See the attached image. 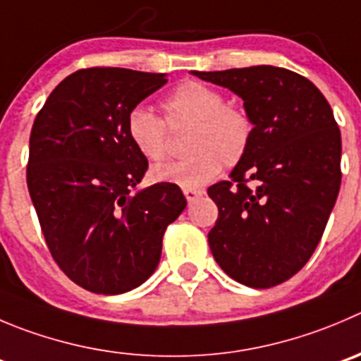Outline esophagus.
Wrapping results in <instances>:
<instances>
[{
	"label": "esophagus",
	"instance_id": "obj_1",
	"mask_svg": "<svg viewBox=\"0 0 361 361\" xmlns=\"http://www.w3.org/2000/svg\"><path fill=\"white\" fill-rule=\"evenodd\" d=\"M183 191H184V197H186V200L190 202V204L191 202L197 200L198 197H202V195H204V191L197 190V188H184Z\"/></svg>",
	"mask_w": 361,
	"mask_h": 361
}]
</instances>
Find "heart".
<instances>
[{
    "label": "heart",
    "mask_w": 361,
    "mask_h": 361,
    "mask_svg": "<svg viewBox=\"0 0 361 361\" xmlns=\"http://www.w3.org/2000/svg\"><path fill=\"white\" fill-rule=\"evenodd\" d=\"M163 118L143 106L127 113L126 133L133 147L149 163H163L170 154V129L186 135L188 154L183 159L156 168L159 183L200 188L211 183L221 166L234 168L252 145L255 123L248 109L226 102L225 94L202 81H184L161 101Z\"/></svg>",
    "instance_id": "obj_1"
}]
</instances>
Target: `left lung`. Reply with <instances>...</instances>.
Returning <instances> with one entry per match:
<instances>
[{
  "label": "left lung",
  "instance_id": "left-lung-1",
  "mask_svg": "<svg viewBox=\"0 0 361 361\" xmlns=\"http://www.w3.org/2000/svg\"><path fill=\"white\" fill-rule=\"evenodd\" d=\"M193 74L235 92L255 123L245 159L207 190L218 205L212 255L243 286H280L315 252L338 197L341 129L319 88L289 68Z\"/></svg>",
  "mask_w": 361,
  "mask_h": 361
}]
</instances>
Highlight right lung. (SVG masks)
Listing matches in <instances>:
<instances>
[{"label": "right lung", "instance_id": "right-lung-1", "mask_svg": "<svg viewBox=\"0 0 361 361\" xmlns=\"http://www.w3.org/2000/svg\"><path fill=\"white\" fill-rule=\"evenodd\" d=\"M164 74L90 67L47 97L30 135L26 183L51 257L95 294H122L156 271L166 226L186 207L177 184L133 193L149 161L127 138V113Z\"/></svg>", "mask_w": 361, "mask_h": 361}]
</instances>
